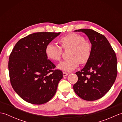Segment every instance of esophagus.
Returning <instances> with one entry per match:
<instances>
[{"label":"esophagus","mask_w":122,"mask_h":122,"mask_svg":"<svg viewBox=\"0 0 122 122\" xmlns=\"http://www.w3.org/2000/svg\"><path fill=\"white\" fill-rule=\"evenodd\" d=\"M68 74H69V73H66V72H63V76H68Z\"/></svg>","instance_id":"34e87169"}]
</instances>
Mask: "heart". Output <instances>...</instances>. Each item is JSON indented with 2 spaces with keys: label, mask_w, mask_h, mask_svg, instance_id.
I'll return each mask as SVG.
<instances>
[{
  "label": "heart",
  "mask_w": 122,
  "mask_h": 122,
  "mask_svg": "<svg viewBox=\"0 0 122 122\" xmlns=\"http://www.w3.org/2000/svg\"><path fill=\"white\" fill-rule=\"evenodd\" d=\"M59 46L49 43L46 45L45 52L48 58L54 61H58L62 55L63 50L70 49V59L60 63L58 68L64 72H71L76 69L80 64H85L89 61L92 52L91 44L85 41L82 36L77 33H69L59 39Z\"/></svg>",
  "instance_id": "heart-1"
}]
</instances>
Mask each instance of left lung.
Instances as JSON below:
<instances>
[{"label": "left lung", "mask_w": 122, "mask_h": 122, "mask_svg": "<svg viewBox=\"0 0 122 122\" xmlns=\"http://www.w3.org/2000/svg\"><path fill=\"white\" fill-rule=\"evenodd\" d=\"M75 31L86 35L92 45V52L84 68L76 73L78 80L73 89L82 99L97 100L108 92L115 81L117 74L116 54L104 35L90 29Z\"/></svg>", "instance_id": "left-lung-1"}]
</instances>
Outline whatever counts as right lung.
<instances>
[{
  "label": "right lung",
  "instance_id": "obj_1",
  "mask_svg": "<svg viewBox=\"0 0 122 122\" xmlns=\"http://www.w3.org/2000/svg\"><path fill=\"white\" fill-rule=\"evenodd\" d=\"M60 32H36L19 40L10 53L8 69L10 83L15 91L33 104L48 102L56 94L63 77L60 70L48 59L46 45Z\"/></svg>",
  "mask_w": 122,
  "mask_h": 122
}]
</instances>
